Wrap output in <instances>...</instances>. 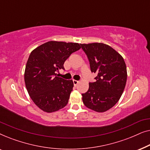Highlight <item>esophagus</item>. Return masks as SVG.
Instances as JSON below:
<instances>
[{
	"label": "esophagus",
	"mask_w": 150,
	"mask_h": 150,
	"mask_svg": "<svg viewBox=\"0 0 150 150\" xmlns=\"http://www.w3.org/2000/svg\"><path fill=\"white\" fill-rule=\"evenodd\" d=\"M73 83H74V85L76 86L78 85V83H79V81H76V80H73Z\"/></svg>",
	"instance_id": "34e87169"
}]
</instances>
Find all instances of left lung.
Wrapping results in <instances>:
<instances>
[{
    "instance_id": "left-lung-1",
    "label": "left lung",
    "mask_w": 150,
    "mask_h": 150,
    "mask_svg": "<svg viewBox=\"0 0 150 150\" xmlns=\"http://www.w3.org/2000/svg\"><path fill=\"white\" fill-rule=\"evenodd\" d=\"M89 59L91 72L97 74L94 83H89L83 96L87 108L103 112L115 105L120 99L127 80L126 65L122 55L102 43L81 44Z\"/></svg>"
}]
</instances>
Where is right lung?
Instances as JSON below:
<instances>
[{
	"mask_svg": "<svg viewBox=\"0 0 150 150\" xmlns=\"http://www.w3.org/2000/svg\"><path fill=\"white\" fill-rule=\"evenodd\" d=\"M78 43L50 41L30 52L24 71V82L30 98L46 112H52L67 105L73 89L72 80L58 77L56 72L71 53L79 50Z\"/></svg>",
	"mask_w": 150,
	"mask_h": 150,
	"instance_id": "obj_1",
	"label": "right lung"
}]
</instances>
